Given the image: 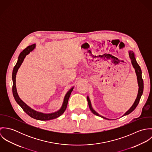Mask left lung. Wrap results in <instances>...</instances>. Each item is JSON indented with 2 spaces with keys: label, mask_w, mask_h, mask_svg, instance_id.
<instances>
[{
  "label": "left lung",
  "mask_w": 152,
  "mask_h": 152,
  "mask_svg": "<svg viewBox=\"0 0 152 152\" xmlns=\"http://www.w3.org/2000/svg\"><path fill=\"white\" fill-rule=\"evenodd\" d=\"M129 57H130V60H131L133 68L135 69V72H136V76H137V83H138V86H139V90H138V94H137V97H136V99L134 102L133 103L132 106L130 107V108L123 115V116L129 114L133 110H134V109L136 108V107L137 106V105L139 102V101L140 99V98H141V96L143 94V79H142V77L141 68H140V67L139 64H137V63L136 62V58L134 57V53H133L132 51H129ZM87 98L89 109L94 115H95L96 116H100V117H101V118H102L105 119L109 120V119H108V118H107L104 116H102L100 115L99 114H98L94 109L92 108V105H91V101H90L88 96H87Z\"/></svg>",
  "instance_id": "8db88e82"
}]
</instances>
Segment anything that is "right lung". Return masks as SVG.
Returning a JSON list of instances; mask_svg holds the SVG:
<instances>
[{
	"mask_svg": "<svg viewBox=\"0 0 152 152\" xmlns=\"http://www.w3.org/2000/svg\"><path fill=\"white\" fill-rule=\"evenodd\" d=\"M36 47V44H34L33 45H29L24 50H23L20 53L18 61L16 63V64L14 66L13 72H12V80H13V87H12V91H13V95L15 99V101L21 107L23 110L30 117L32 118L40 120V121H48L53 119H56L60 116H61L67 107L68 99L70 96L71 93L74 87L71 88L65 94V97L64 98V101L62 105L61 108L58 111L51 113H44L40 112H37L32 108H31L30 107H28L27 104H26L22 99L19 98L18 94L17 92V89L16 87V74L18 71V69L20 68V65L22 64L24 58L27 55H28L31 51H32Z\"/></svg>",
	"mask_w": 152,
	"mask_h": 152,
	"instance_id": "1",
	"label": "right lung"
}]
</instances>
